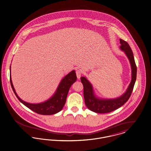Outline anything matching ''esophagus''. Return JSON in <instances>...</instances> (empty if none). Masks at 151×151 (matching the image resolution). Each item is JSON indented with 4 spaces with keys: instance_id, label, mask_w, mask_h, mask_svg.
I'll return each mask as SVG.
<instances>
[{
    "instance_id": "1",
    "label": "esophagus",
    "mask_w": 151,
    "mask_h": 151,
    "mask_svg": "<svg viewBox=\"0 0 151 151\" xmlns=\"http://www.w3.org/2000/svg\"><path fill=\"white\" fill-rule=\"evenodd\" d=\"M76 72V75H77V78L80 79L81 78V71L80 70L77 69Z\"/></svg>"
}]
</instances>
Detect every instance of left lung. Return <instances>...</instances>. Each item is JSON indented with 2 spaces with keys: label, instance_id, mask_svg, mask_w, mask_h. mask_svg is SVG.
I'll use <instances>...</instances> for the list:
<instances>
[{
  "label": "left lung",
  "instance_id": "left-lung-1",
  "mask_svg": "<svg viewBox=\"0 0 151 151\" xmlns=\"http://www.w3.org/2000/svg\"><path fill=\"white\" fill-rule=\"evenodd\" d=\"M121 50L124 51L129 60L132 70V79L127 91L121 96L115 99H102L97 96L92 84L86 77H81V81L83 86V96L87 108L97 113H107L120 108L129 100L136 80L137 67L133 52L129 44L120 39Z\"/></svg>",
  "mask_w": 151,
  "mask_h": 151
}]
</instances>
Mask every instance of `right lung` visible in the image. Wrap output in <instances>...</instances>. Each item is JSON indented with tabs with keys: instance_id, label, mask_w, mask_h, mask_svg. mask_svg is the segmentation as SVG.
<instances>
[{
	"instance_id": "add662e5",
	"label": "right lung",
	"mask_w": 151,
	"mask_h": 151,
	"mask_svg": "<svg viewBox=\"0 0 151 151\" xmlns=\"http://www.w3.org/2000/svg\"><path fill=\"white\" fill-rule=\"evenodd\" d=\"M10 70L11 85L18 99L20 101V102H22L24 105L29 108L31 111L43 115H51L56 114L62 109L65 104L70 88L71 85L77 80L76 73L75 70H73L62 79L55 92L49 99L43 102L32 104L22 100L18 96L11 80V66Z\"/></svg>"
}]
</instances>
